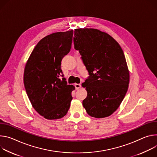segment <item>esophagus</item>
Here are the masks:
<instances>
[{"mask_svg": "<svg viewBox=\"0 0 157 157\" xmlns=\"http://www.w3.org/2000/svg\"><path fill=\"white\" fill-rule=\"evenodd\" d=\"M75 89L78 90V89H79L81 87V85L78 84V83H75Z\"/></svg>", "mask_w": 157, "mask_h": 157, "instance_id": "esophagus-1", "label": "esophagus"}]
</instances>
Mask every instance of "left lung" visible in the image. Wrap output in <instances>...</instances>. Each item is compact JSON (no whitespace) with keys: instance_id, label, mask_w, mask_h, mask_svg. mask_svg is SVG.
Wrapping results in <instances>:
<instances>
[{"instance_id":"8db88e82","label":"left lung","mask_w":157,"mask_h":157,"mask_svg":"<svg viewBox=\"0 0 157 157\" xmlns=\"http://www.w3.org/2000/svg\"><path fill=\"white\" fill-rule=\"evenodd\" d=\"M74 44L90 75L82 84L87 92L83 106L91 117H107L120 107L128 88L124 52L109 33L97 29H75Z\"/></svg>"}]
</instances>
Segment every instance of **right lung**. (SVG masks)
<instances>
[{
	"mask_svg": "<svg viewBox=\"0 0 157 157\" xmlns=\"http://www.w3.org/2000/svg\"><path fill=\"white\" fill-rule=\"evenodd\" d=\"M73 30L51 33L32 50L24 68L25 89L33 109L44 118L63 117L71 106L73 85H67L61 61L71 48Z\"/></svg>",
	"mask_w": 157,
	"mask_h": 157,
	"instance_id": "obj_1",
	"label": "right lung"
}]
</instances>
